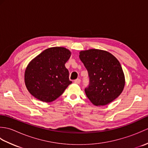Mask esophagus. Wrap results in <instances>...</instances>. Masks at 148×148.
<instances>
[{
  "instance_id": "esophagus-1",
  "label": "esophagus",
  "mask_w": 148,
  "mask_h": 148,
  "mask_svg": "<svg viewBox=\"0 0 148 148\" xmlns=\"http://www.w3.org/2000/svg\"><path fill=\"white\" fill-rule=\"evenodd\" d=\"M74 81V83H76V84H79V83H80V82H81V80H80V79H75Z\"/></svg>"
}]
</instances>
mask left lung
<instances>
[{
	"label": "left lung",
	"instance_id": "obj_1",
	"mask_svg": "<svg viewBox=\"0 0 148 148\" xmlns=\"http://www.w3.org/2000/svg\"><path fill=\"white\" fill-rule=\"evenodd\" d=\"M79 58L88 72L90 83L84 91L93 105L106 106L119 97L125 79L120 63L114 55L104 50L90 49L81 51Z\"/></svg>",
	"mask_w": 148,
	"mask_h": 148
}]
</instances>
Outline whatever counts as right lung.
<instances>
[{
  "mask_svg": "<svg viewBox=\"0 0 148 148\" xmlns=\"http://www.w3.org/2000/svg\"><path fill=\"white\" fill-rule=\"evenodd\" d=\"M71 56L67 48L52 47L33 58L24 74L25 86L31 95L47 103L58 98L72 83L65 66Z\"/></svg>",
  "mask_w": 148,
  "mask_h": 148,
  "instance_id": "add662e5",
  "label": "right lung"
}]
</instances>
